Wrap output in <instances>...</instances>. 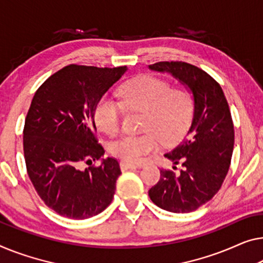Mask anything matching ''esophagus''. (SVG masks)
Returning <instances> with one entry per match:
<instances>
[{
  "label": "esophagus",
  "mask_w": 263,
  "mask_h": 263,
  "mask_svg": "<svg viewBox=\"0 0 263 263\" xmlns=\"http://www.w3.org/2000/svg\"><path fill=\"white\" fill-rule=\"evenodd\" d=\"M137 165L135 164H130V163H126V162H121L120 163V169L123 171H126L128 169H136Z\"/></svg>",
  "instance_id": "1"
}]
</instances>
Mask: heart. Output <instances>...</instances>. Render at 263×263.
<instances>
[{"label":"heart","mask_w":263,"mask_h":263,"mask_svg":"<svg viewBox=\"0 0 263 263\" xmlns=\"http://www.w3.org/2000/svg\"><path fill=\"white\" fill-rule=\"evenodd\" d=\"M120 103L104 97L94 108V121L101 132L116 136L120 132L123 107L144 112L143 135L125 136L111 146L112 155L126 163L137 164L164 145L178 143L189 130L195 115V98L189 89L172 87L169 81L142 76L119 89Z\"/></svg>","instance_id":"heart-1"}]
</instances>
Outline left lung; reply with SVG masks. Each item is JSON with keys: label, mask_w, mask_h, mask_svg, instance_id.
<instances>
[{"label": "left lung", "mask_w": 263, "mask_h": 263, "mask_svg": "<svg viewBox=\"0 0 263 263\" xmlns=\"http://www.w3.org/2000/svg\"><path fill=\"white\" fill-rule=\"evenodd\" d=\"M169 72L185 84L195 98L191 126L174 150L164 156L178 174L160 169L158 183L148 190L156 205L171 213H191L209 202L221 189L234 150V124L228 101L218 82L204 70L183 61H160L148 66Z\"/></svg>", "instance_id": "obj_1"}]
</instances>
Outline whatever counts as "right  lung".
Returning <instances> with one entry per match:
<instances>
[{
	"mask_svg": "<svg viewBox=\"0 0 263 263\" xmlns=\"http://www.w3.org/2000/svg\"><path fill=\"white\" fill-rule=\"evenodd\" d=\"M126 69L72 64L34 94L23 127L27 174L45 204L61 216L85 219L111 204L121 171L116 158L92 164L105 154L94 108ZM82 163L89 167L81 170Z\"/></svg>",
	"mask_w": 263,
	"mask_h": 263,
	"instance_id": "right-lung-1",
	"label": "right lung"
}]
</instances>
